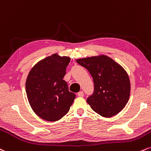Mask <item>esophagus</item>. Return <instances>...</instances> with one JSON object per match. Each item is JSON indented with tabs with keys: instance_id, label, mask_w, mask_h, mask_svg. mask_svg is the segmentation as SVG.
<instances>
[{
	"instance_id": "obj_1",
	"label": "esophagus",
	"mask_w": 151,
	"mask_h": 151,
	"mask_svg": "<svg viewBox=\"0 0 151 151\" xmlns=\"http://www.w3.org/2000/svg\"><path fill=\"white\" fill-rule=\"evenodd\" d=\"M78 97H83L84 96V93H83V91H80L78 93Z\"/></svg>"
}]
</instances>
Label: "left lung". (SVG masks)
I'll return each mask as SVG.
<instances>
[{
    "mask_svg": "<svg viewBox=\"0 0 151 151\" xmlns=\"http://www.w3.org/2000/svg\"><path fill=\"white\" fill-rule=\"evenodd\" d=\"M76 61L93 78L94 93L87 99L92 109L104 117L120 112L130 97V81L125 69L104 54L79 58Z\"/></svg>",
    "mask_w": 151,
    "mask_h": 151,
    "instance_id": "1",
    "label": "left lung"
}]
</instances>
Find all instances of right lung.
<instances>
[{"mask_svg": "<svg viewBox=\"0 0 151 151\" xmlns=\"http://www.w3.org/2000/svg\"><path fill=\"white\" fill-rule=\"evenodd\" d=\"M68 56L58 54L43 58L32 68L26 80V93L34 112L42 119L56 122L64 116L76 95L69 92L63 80Z\"/></svg>", "mask_w": 151, "mask_h": 151, "instance_id": "add662e5", "label": "right lung"}]
</instances>
